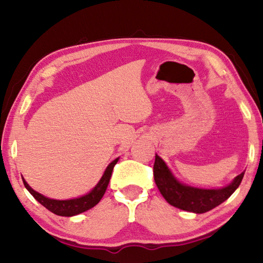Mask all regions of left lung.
Returning a JSON list of instances; mask_svg holds the SVG:
<instances>
[{"label": "left lung", "mask_w": 263, "mask_h": 263, "mask_svg": "<svg viewBox=\"0 0 263 263\" xmlns=\"http://www.w3.org/2000/svg\"><path fill=\"white\" fill-rule=\"evenodd\" d=\"M153 174L158 189L171 205L184 211L204 213L225 202L237 190L241 183L245 172L234 177V180L224 188H194L177 181L163 160L155 154Z\"/></svg>", "instance_id": "obj_1"}]
</instances>
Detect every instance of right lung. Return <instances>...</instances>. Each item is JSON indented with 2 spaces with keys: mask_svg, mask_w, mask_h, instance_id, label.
I'll return each mask as SVG.
<instances>
[{
  "mask_svg": "<svg viewBox=\"0 0 263 263\" xmlns=\"http://www.w3.org/2000/svg\"><path fill=\"white\" fill-rule=\"evenodd\" d=\"M118 158L115 159L112 162H111L108 167H106L103 176L101 177L99 183L91 191H89L87 195L81 196L79 198H73V199H65V201H58V199H51L47 198L45 196L34 191L31 186L26 183V181L23 179V183L25 188L29 190V193L33 196V197L37 199V201L42 204L43 206H45L47 210L51 212L55 213L58 216L62 217H72L75 215H79V213H82L84 211L89 210V209L94 208L97 203L101 201V198L103 197L106 188H108L109 181L111 174H112L115 164L117 163Z\"/></svg>",
  "mask_w": 263,
  "mask_h": 263,
  "instance_id": "1",
  "label": "right lung"
}]
</instances>
